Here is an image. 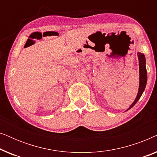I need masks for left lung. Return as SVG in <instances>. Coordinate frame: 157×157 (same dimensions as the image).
Listing matches in <instances>:
<instances>
[{"label":"left lung","instance_id":"obj_1","mask_svg":"<svg viewBox=\"0 0 157 157\" xmlns=\"http://www.w3.org/2000/svg\"><path fill=\"white\" fill-rule=\"evenodd\" d=\"M137 56H138L139 59V91L137 96L134 102L131 104V106L128 107V109L126 111L129 110L136 104V102L139 100V98L142 95L144 91L146 85H147V68H146V59L144 53H141L140 52L137 53Z\"/></svg>","mask_w":157,"mask_h":157}]
</instances>
